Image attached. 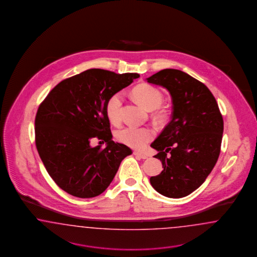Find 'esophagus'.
I'll use <instances>...</instances> for the list:
<instances>
[{
  "mask_svg": "<svg viewBox=\"0 0 257 257\" xmlns=\"http://www.w3.org/2000/svg\"><path fill=\"white\" fill-rule=\"evenodd\" d=\"M134 156H137L138 158H141V159H146V158H148L147 155L142 154V153H140V152H137V151L134 152Z\"/></svg>",
  "mask_w": 257,
  "mask_h": 257,
  "instance_id": "1",
  "label": "esophagus"
}]
</instances>
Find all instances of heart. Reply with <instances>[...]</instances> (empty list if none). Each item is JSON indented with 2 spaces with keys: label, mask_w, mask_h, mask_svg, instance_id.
<instances>
[{
  "label": "heart",
  "mask_w": 257,
  "mask_h": 257,
  "mask_svg": "<svg viewBox=\"0 0 257 257\" xmlns=\"http://www.w3.org/2000/svg\"><path fill=\"white\" fill-rule=\"evenodd\" d=\"M132 94L137 101L145 108L154 110V117L156 119L161 121L167 117V112L160 107L163 103L164 96L158 88L149 84H140L133 89ZM122 103L123 96L121 92L112 94L106 101L105 113L113 124H119L121 121ZM116 138L127 146L140 149L154 138V132L146 127L127 126L117 131Z\"/></svg>",
  "instance_id": "b5f03b06"
}]
</instances>
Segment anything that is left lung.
<instances>
[{"label": "left lung", "mask_w": 257, "mask_h": 257, "mask_svg": "<svg viewBox=\"0 0 257 257\" xmlns=\"http://www.w3.org/2000/svg\"><path fill=\"white\" fill-rule=\"evenodd\" d=\"M147 80L167 88L173 103L171 121L151 144L164 170L150 182L160 194L182 198L201 187L217 163L223 118L208 87L186 72L165 69Z\"/></svg>", "instance_id": "obj_1"}]
</instances>
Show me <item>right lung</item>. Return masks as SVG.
Instances as JSON below:
<instances>
[{
  "label": "right lung",
  "instance_id": "right-lung-1",
  "mask_svg": "<svg viewBox=\"0 0 257 257\" xmlns=\"http://www.w3.org/2000/svg\"><path fill=\"white\" fill-rule=\"evenodd\" d=\"M139 77L90 69L61 81L39 104L36 146L49 175L67 193L84 199L101 194L122 159L132 154L112 140L105 104L112 94ZM92 138L106 142L107 147L91 148Z\"/></svg>",
  "mask_w": 257,
  "mask_h": 257
}]
</instances>
